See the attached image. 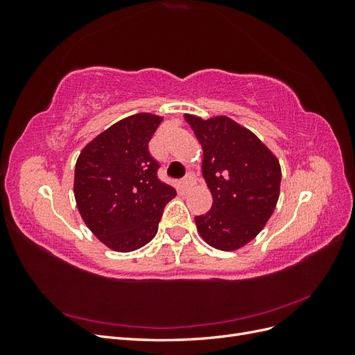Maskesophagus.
I'll return each instance as SVG.
<instances>
[{
  "mask_svg": "<svg viewBox=\"0 0 355 355\" xmlns=\"http://www.w3.org/2000/svg\"><path fill=\"white\" fill-rule=\"evenodd\" d=\"M192 184H194V176H192V175H188V176H185V179L184 180H182L180 182V189L182 191H188L189 188H191V185Z\"/></svg>",
  "mask_w": 355,
  "mask_h": 355,
  "instance_id": "34e87169",
  "label": "esophagus"
}]
</instances>
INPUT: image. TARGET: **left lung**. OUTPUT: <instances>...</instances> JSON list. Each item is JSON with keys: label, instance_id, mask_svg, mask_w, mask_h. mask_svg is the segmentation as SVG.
<instances>
[{"label": "left lung", "instance_id": "obj_1", "mask_svg": "<svg viewBox=\"0 0 355 355\" xmlns=\"http://www.w3.org/2000/svg\"><path fill=\"white\" fill-rule=\"evenodd\" d=\"M185 118L202 146V176L213 196L211 209L196 216L198 232L214 249L237 250L271 218L280 196V163L228 116Z\"/></svg>", "mask_w": 355, "mask_h": 355}]
</instances>
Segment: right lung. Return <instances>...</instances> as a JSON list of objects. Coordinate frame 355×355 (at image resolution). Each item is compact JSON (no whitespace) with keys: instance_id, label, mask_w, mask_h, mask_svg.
Listing matches in <instances>:
<instances>
[{"instance_id":"1","label":"right lung","mask_w":355,"mask_h":355,"mask_svg":"<svg viewBox=\"0 0 355 355\" xmlns=\"http://www.w3.org/2000/svg\"><path fill=\"white\" fill-rule=\"evenodd\" d=\"M163 118L135 114L85 146L75 164L73 194L85 225L115 252L151 241L176 189L158 179L149 141Z\"/></svg>"}]
</instances>
